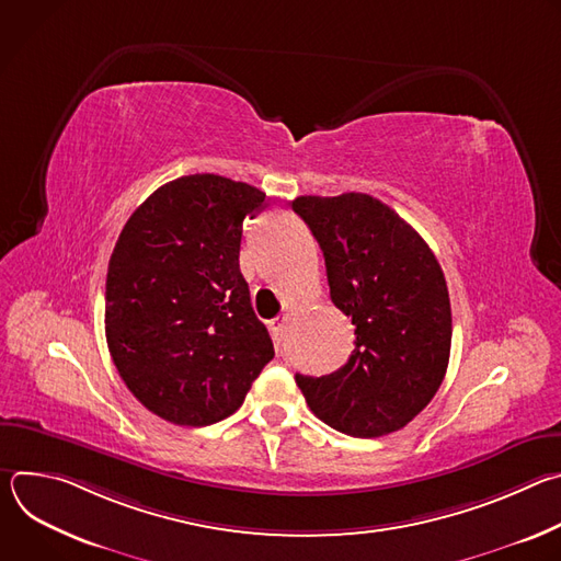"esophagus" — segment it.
<instances>
[{
	"mask_svg": "<svg viewBox=\"0 0 561 561\" xmlns=\"http://www.w3.org/2000/svg\"><path fill=\"white\" fill-rule=\"evenodd\" d=\"M284 324H286V314H277L275 319H271V331L279 337L284 333Z\"/></svg>",
	"mask_w": 561,
	"mask_h": 561,
	"instance_id": "esophagus-1",
	"label": "esophagus"
}]
</instances>
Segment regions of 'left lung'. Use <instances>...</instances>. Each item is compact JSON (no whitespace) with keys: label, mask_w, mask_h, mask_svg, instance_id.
<instances>
[{"label":"left lung","mask_w":561,"mask_h":561,"mask_svg":"<svg viewBox=\"0 0 561 561\" xmlns=\"http://www.w3.org/2000/svg\"><path fill=\"white\" fill-rule=\"evenodd\" d=\"M293 210L324 253L355 348L331 375H295L314 417L351 437L404 428L444 381L453 317L442 266L420 232L366 193L301 195Z\"/></svg>","instance_id":"1"}]
</instances>
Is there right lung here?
Here are the masks:
<instances>
[{
	"label": "right lung",
	"mask_w": 561,
	"mask_h": 561,
	"mask_svg": "<svg viewBox=\"0 0 561 561\" xmlns=\"http://www.w3.org/2000/svg\"><path fill=\"white\" fill-rule=\"evenodd\" d=\"M266 193L221 175L159 186L126 221L106 275V342L139 402L171 424L226 420L275 348L239 271Z\"/></svg>",
	"instance_id": "1"
}]
</instances>
